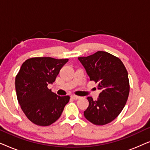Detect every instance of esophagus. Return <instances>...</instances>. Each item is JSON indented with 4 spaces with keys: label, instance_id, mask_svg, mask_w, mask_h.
<instances>
[{
    "label": "esophagus",
    "instance_id": "34e87169",
    "mask_svg": "<svg viewBox=\"0 0 150 150\" xmlns=\"http://www.w3.org/2000/svg\"><path fill=\"white\" fill-rule=\"evenodd\" d=\"M71 98H72V99H74V100H78V99H79V98H81V97H80V96H75V95L71 96Z\"/></svg>",
    "mask_w": 150,
    "mask_h": 150
}]
</instances>
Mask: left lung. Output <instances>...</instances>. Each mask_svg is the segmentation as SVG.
<instances>
[{
  "label": "left lung",
  "mask_w": 150,
  "mask_h": 150,
  "mask_svg": "<svg viewBox=\"0 0 150 150\" xmlns=\"http://www.w3.org/2000/svg\"><path fill=\"white\" fill-rule=\"evenodd\" d=\"M78 59L90 81L97 83L98 89L101 90L97 100L87 98L89 106L84 115L95 125L107 124L120 115L126 104L130 91L128 71L120 59L104 51Z\"/></svg>",
  "instance_id": "8db88e82"
}]
</instances>
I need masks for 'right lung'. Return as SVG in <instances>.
I'll use <instances>...</instances> for the list:
<instances>
[{
	"label": "right lung",
	"instance_id": "add662e5",
	"mask_svg": "<svg viewBox=\"0 0 150 150\" xmlns=\"http://www.w3.org/2000/svg\"><path fill=\"white\" fill-rule=\"evenodd\" d=\"M68 59L30 58L22 63L16 77V91L20 107L33 124L50 126L60 117L69 96H59L48 89Z\"/></svg>",
	"mask_w": 150,
	"mask_h": 150
}]
</instances>
